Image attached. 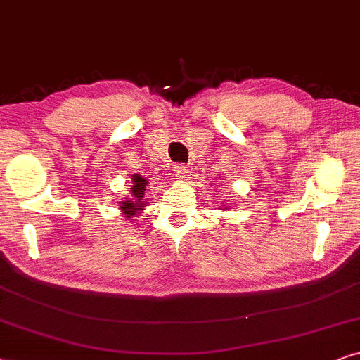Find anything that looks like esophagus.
Wrapping results in <instances>:
<instances>
[{
  "label": "esophagus",
  "mask_w": 360,
  "mask_h": 360,
  "mask_svg": "<svg viewBox=\"0 0 360 360\" xmlns=\"http://www.w3.org/2000/svg\"><path fill=\"white\" fill-rule=\"evenodd\" d=\"M186 172H188V169H186L184 165H177V166H174V169H172V174L176 176V179H183V177L186 176Z\"/></svg>",
  "instance_id": "1"
}]
</instances>
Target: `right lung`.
<instances>
[{
  "instance_id": "right-lung-1",
  "label": "right lung",
  "mask_w": 360,
  "mask_h": 360,
  "mask_svg": "<svg viewBox=\"0 0 360 360\" xmlns=\"http://www.w3.org/2000/svg\"><path fill=\"white\" fill-rule=\"evenodd\" d=\"M131 183V198L123 199L122 204H120V209H122V212L127 219L135 217V215L140 214V210L145 207V191L148 181L140 174H133Z\"/></svg>"
}]
</instances>
